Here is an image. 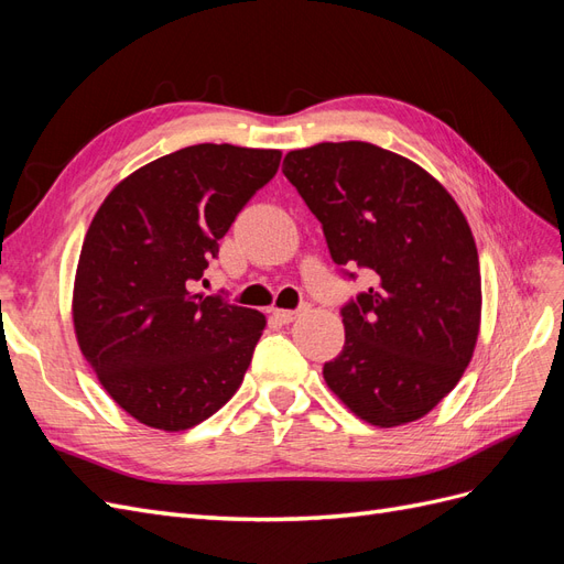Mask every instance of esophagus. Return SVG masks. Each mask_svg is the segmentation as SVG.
Returning <instances> with one entry per match:
<instances>
[{"instance_id": "obj_1", "label": "esophagus", "mask_w": 564, "mask_h": 564, "mask_svg": "<svg viewBox=\"0 0 564 564\" xmlns=\"http://www.w3.org/2000/svg\"><path fill=\"white\" fill-rule=\"evenodd\" d=\"M299 313H301V311H282V308H275V311H272V317H275V319L282 322V324H289V322H294V319L299 317Z\"/></svg>"}]
</instances>
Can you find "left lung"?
Wrapping results in <instances>:
<instances>
[{
	"instance_id": "8db88e82",
	"label": "left lung",
	"mask_w": 564,
	"mask_h": 564,
	"mask_svg": "<svg viewBox=\"0 0 564 564\" xmlns=\"http://www.w3.org/2000/svg\"><path fill=\"white\" fill-rule=\"evenodd\" d=\"M282 172L336 265L367 268L324 381L355 416L392 429L454 390L480 332V261L466 216L425 169L362 141L292 150ZM355 278V272H348Z\"/></svg>"
}]
</instances>
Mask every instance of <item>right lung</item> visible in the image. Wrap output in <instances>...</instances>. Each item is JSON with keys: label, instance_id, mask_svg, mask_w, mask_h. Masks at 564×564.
<instances>
[{"label": "right lung", "instance_id": "add662e5", "mask_svg": "<svg viewBox=\"0 0 564 564\" xmlns=\"http://www.w3.org/2000/svg\"><path fill=\"white\" fill-rule=\"evenodd\" d=\"M280 160L230 143L183 148L127 176L91 220L73 294L77 344L108 395L150 429H193L242 386L265 315L193 286Z\"/></svg>", "mask_w": 564, "mask_h": 564}]
</instances>
